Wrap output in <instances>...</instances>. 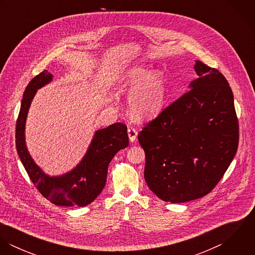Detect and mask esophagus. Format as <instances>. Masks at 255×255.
I'll return each mask as SVG.
<instances>
[{
  "label": "esophagus",
  "mask_w": 255,
  "mask_h": 255,
  "mask_svg": "<svg viewBox=\"0 0 255 255\" xmlns=\"http://www.w3.org/2000/svg\"><path fill=\"white\" fill-rule=\"evenodd\" d=\"M128 135L130 142H134L137 137V131L133 128H128Z\"/></svg>",
  "instance_id": "1"
}]
</instances>
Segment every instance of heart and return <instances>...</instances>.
<instances>
[{
	"label": "heart",
	"instance_id": "heart-1",
	"mask_svg": "<svg viewBox=\"0 0 255 255\" xmlns=\"http://www.w3.org/2000/svg\"><path fill=\"white\" fill-rule=\"evenodd\" d=\"M113 88L118 94H129L128 109L138 122H149L164 110L166 79L158 71L132 66L113 77Z\"/></svg>",
	"mask_w": 255,
	"mask_h": 255
}]
</instances>
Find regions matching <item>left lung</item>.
Returning a JSON list of instances; mask_svg holds the SVG:
<instances>
[{"instance_id": "left-lung-1", "label": "left lung", "mask_w": 255, "mask_h": 255, "mask_svg": "<svg viewBox=\"0 0 255 255\" xmlns=\"http://www.w3.org/2000/svg\"><path fill=\"white\" fill-rule=\"evenodd\" d=\"M184 94L138 133L144 179L162 200L182 203L209 193L239 145L234 95L225 76L200 61Z\"/></svg>"}]
</instances>
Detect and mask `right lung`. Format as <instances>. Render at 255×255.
Returning <instances> with one entry per match:
<instances>
[{"mask_svg": "<svg viewBox=\"0 0 255 255\" xmlns=\"http://www.w3.org/2000/svg\"><path fill=\"white\" fill-rule=\"evenodd\" d=\"M52 80L53 74L45 70L32 78L24 90L16 121L17 154L31 182L49 201L60 206L84 207L93 202L103 190L107 181L108 166L114 156L128 146L127 127L116 123L96 130L86 153L74 168L59 176L46 174L35 163L27 149L25 125L37 90Z\"/></svg>", "mask_w": 255, "mask_h": 255, "instance_id": "1", "label": "right lung"}]
</instances>
